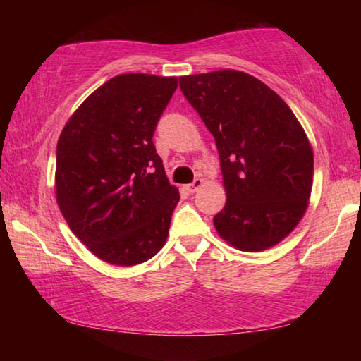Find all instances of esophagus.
<instances>
[{"label": "esophagus", "mask_w": 361, "mask_h": 361, "mask_svg": "<svg viewBox=\"0 0 361 361\" xmlns=\"http://www.w3.org/2000/svg\"><path fill=\"white\" fill-rule=\"evenodd\" d=\"M204 186V180L202 178H195L191 185H188V191L189 192H195L197 191L199 188H202Z\"/></svg>", "instance_id": "1"}]
</instances>
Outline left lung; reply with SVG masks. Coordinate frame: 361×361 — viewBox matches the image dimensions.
I'll return each instance as SVG.
<instances>
[{
	"instance_id": "8db88e82",
	"label": "left lung",
	"mask_w": 361,
	"mask_h": 361,
	"mask_svg": "<svg viewBox=\"0 0 361 361\" xmlns=\"http://www.w3.org/2000/svg\"><path fill=\"white\" fill-rule=\"evenodd\" d=\"M181 92L215 138L224 209L218 235L242 252L282 242L307 210L314 151L290 106L248 73L216 70L180 78Z\"/></svg>"
}]
</instances>
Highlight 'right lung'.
<instances>
[{"label": "right lung", "mask_w": 361, "mask_h": 361, "mask_svg": "<svg viewBox=\"0 0 361 361\" xmlns=\"http://www.w3.org/2000/svg\"><path fill=\"white\" fill-rule=\"evenodd\" d=\"M176 84L175 76H114L60 133L59 209L73 234L109 264H140L167 240L180 192L167 180L152 135Z\"/></svg>", "instance_id": "obj_1"}]
</instances>
